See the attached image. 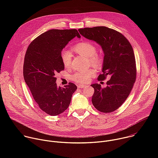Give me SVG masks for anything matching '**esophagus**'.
I'll use <instances>...</instances> for the list:
<instances>
[{"label":"esophagus","instance_id":"obj_1","mask_svg":"<svg viewBox=\"0 0 158 158\" xmlns=\"http://www.w3.org/2000/svg\"><path fill=\"white\" fill-rule=\"evenodd\" d=\"M85 87H86V85H77L78 88H84Z\"/></svg>","mask_w":158,"mask_h":158}]
</instances>
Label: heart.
<instances>
[{
	"label": "heart",
	"instance_id": "obj_1",
	"mask_svg": "<svg viewBox=\"0 0 158 158\" xmlns=\"http://www.w3.org/2000/svg\"><path fill=\"white\" fill-rule=\"evenodd\" d=\"M73 50L77 54L87 57L90 63L94 67L100 68L102 66L104 57L101 54L96 52V46L93 42L87 40L78 42L73 46ZM73 57V55L69 50L64 49L60 52L61 61L67 68L71 66ZM95 75L96 71L94 69H89L75 72L72 75L71 78L76 82L85 84L88 82Z\"/></svg>",
	"mask_w": 158,
	"mask_h": 158
}]
</instances>
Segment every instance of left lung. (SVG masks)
<instances>
[{"label": "left lung", "instance_id": "obj_1", "mask_svg": "<svg viewBox=\"0 0 158 158\" xmlns=\"http://www.w3.org/2000/svg\"><path fill=\"white\" fill-rule=\"evenodd\" d=\"M84 37L101 45L104 53L102 74L98 80L107 76V87L94 84L92 98L94 106L99 111L108 113L116 110L126 100L136 79V59L129 40L119 32L105 26L79 29Z\"/></svg>", "mask_w": 158, "mask_h": 158}]
</instances>
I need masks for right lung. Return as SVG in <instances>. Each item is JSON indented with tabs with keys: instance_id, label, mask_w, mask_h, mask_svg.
<instances>
[{
	"instance_id": "add662e5",
	"label": "right lung",
	"mask_w": 158,
	"mask_h": 158,
	"mask_svg": "<svg viewBox=\"0 0 158 158\" xmlns=\"http://www.w3.org/2000/svg\"><path fill=\"white\" fill-rule=\"evenodd\" d=\"M76 36L81 37L76 29L49 30L31 42L25 54V82L40 109L51 116H57L68 108L77 89L72 82L58 87L56 77L64 70L60 52Z\"/></svg>"
}]
</instances>
